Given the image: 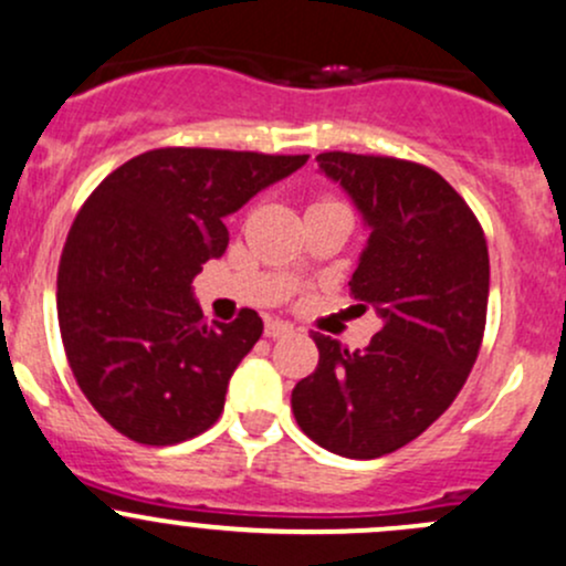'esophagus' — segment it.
Here are the masks:
<instances>
[{"label":"esophagus","mask_w":566,"mask_h":566,"mask_svg":"<svg viewBox=\"0 0 566 566\" xmlns=\"http://www.w3.org/2000/svg\"><path fill=\"white\" fill-rule=\"evenodd\" d=\"M290 333H293V325H290V322H282V319L265 322V335H269V338H284V335Z\"/></svg>","instance_id":"esophagus-1"}]
</instances>
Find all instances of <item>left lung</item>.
<instances>
[{
	"mask_svg": "<svg viewBox=\"0 0 566 566\" xmlns=\"http://www.w3.org/2000/svg\"><path fill=\"white\" fill-rule=\"evenodd\" d=\"M368 228L349 290L381 319L365 349L314 335L319 365L293 389L301 430L322 449L376 459L402 449L468 381L489 303V250L464 198L427 166L322 153Z\"/></svg>",
	"mask_w": 566,
	"mask_h": 566,
	"instance_id": "8db88e82",
	"label": "left lung"
}]
</instances>
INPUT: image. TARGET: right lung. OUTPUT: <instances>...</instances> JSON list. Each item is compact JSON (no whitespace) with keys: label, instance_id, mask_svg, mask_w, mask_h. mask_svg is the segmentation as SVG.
Instances as JSON below:
<instances>
[{"label":"right lung","instance_id":"obj_1","mask_svg":"<svg viewBox=\"0 0 566 566\" xmlns=\"http://www.w3.org/2000/svg\"><path fill=\"white\" fill-rule=\"evenodd\" d=\"M306 160L160 147L126 160L83 203L61 254L55 306L72 374L117 432L174 446L220 419L263 319L241 308L228 325H209L192 279L226 254V217Z\"/></svg>","mask_w":566,"mask_h":566}]
</instances>
